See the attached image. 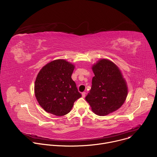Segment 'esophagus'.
I'll list each match as a JSON object with an SVG mask.
<instances>
[{
  "label": "esophagus",
  "instance_id": "1",
  "mask_svg": "<svg viewBox=\"0 0 157 157\" xmlns=\"http://www.w3.org/2000/svg\"><path fill=\"white\" fill-rule=\"evenodd\" d=\"M85 96H86V93L85 92L82 93V98H85Z\"/></svg>",
  "mask_w": 157,
  "mask_h": 157
}]
</instances>
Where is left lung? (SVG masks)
Returning a JSON list of instances; mask_svg holds the SVG:
<instances>
[{
    "instance_id": "left-lung-1",
    "label": "left lung",
    "mask_w": 157,
    "mask_h": 157,
    "mask_svg": "<svg viewBox=\"0 0 157 157\" xmlns=\"http://www.w3.org/2000/svg\"><path fill=\"white\" fill-rule=\"evenodd\" d=\"M92 70L94 76L85 99L94 114L107 116L124 103L128 93L127 83L118 67L109 59H100Z\"/></svg>"
}]
</instances>
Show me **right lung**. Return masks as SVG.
<instances>
[{"mask_svg": "<svg viewBox=\"0 0 157 157\" xmlns=\"http://www.w3.org/2000/svg\"><path fill=\"white\" fill-rule=\"evenodd\" d=\"M75 66L64 59H56L44 66L35 82V95L40 106L57 116L69 113L81 97L71 78Z\"/></svg>", "mask_w": 157, "mask_h": 157, "instance_id": "1", "label": "right lung"}]
</instances>
